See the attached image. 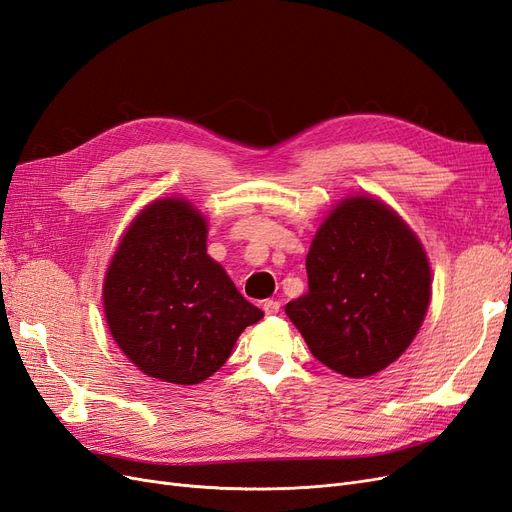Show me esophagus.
<instances>
[{"label":"esophagus","instance_id":"esophagus-1","mask_svg":"<svg viewBox=\"0 0 512 512\" xmlns=\"http://www.w3.org/2000/svg\"><path fill=\"white\" fill-rule=\"evenodd\" d=\"M262 309H264V313H267V315H275L279 311V303L277 301H264Z\"/></svg>","mask_w":512,"mask_h":512}]
</instances>
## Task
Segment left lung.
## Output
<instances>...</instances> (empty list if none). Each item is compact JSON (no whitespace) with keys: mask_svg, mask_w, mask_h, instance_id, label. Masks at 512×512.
Wrapping results in <instances>:
<instances>
[{"mask_svg":"<svg viewBox=\"0 0 512 512\" xmlns=\"http://www.w3.org/2000/svg\"><path fill=\"white\" fill-rule=\"evenodd\" d=\"M309 290L286 305L311 354L351 379L396 362L424 322L432 275L424 245L370 195L343 199L307 254Z\"/></svg>","mask_w":512,"mask_h":512,"instance_id":"1","label":"left lung"}]
</instances>
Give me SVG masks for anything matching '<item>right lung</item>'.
Listing matches in <instances>:
<instances>
[{
  "instance_id": "1",
  "label": "right lung",
  "mask_w": 512,
  "mask_h": 512,
  "mask_svg": "<svg viewBox=\"0 0 512 512\" xmlns=\"http://www.w3.org/2000/svg\"><path fill=\"white\" fill-rule=\"evenodd\" d=\"M118 347L142 373L195 385L228 360L264 315L207 256V222L186 199L146 205L122 235L103 281Z\"/></svg>"
}]
</instances>
